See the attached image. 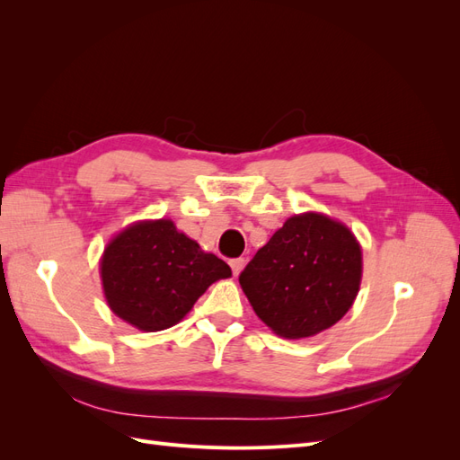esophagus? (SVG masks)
<instances>
[{"mask_svg":"<svg viewBox=\"0 0 460 460\" xmlns=\"http://www.w3.org/2000/svg\"><path fill=\"white\" fill-rule=\"evenodd\" d=\"M243 264H245V259H243V257H238V259H232V261H230V267H232L234 276L240 274V270L243 269Z\"/></svg>","mask_w":460,"mask_h":460,"instance_id":"obj_1","label":"esophagus"}]
</instances>
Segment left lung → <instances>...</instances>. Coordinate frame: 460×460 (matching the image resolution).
Here are the masks:
<instances>
[{"label": "left lung", "instance_id": "1", "mask_svg": "<svg viewBox=\"0 0 460 460\" xmlns=\"http://www.w3.org/2000/svg\"><path fill=\"white\" fill-rule=\"evenodd\" d=\"M363 276L353 232L320 213L294 215L240 274L257 316L288 340L311 338L351 309Z\"/></svg>", "mask_w": 460, "mask_h": 460}]
</instances>
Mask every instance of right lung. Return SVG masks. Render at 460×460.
<instances>
[{"instance_id": "add662e5", "label": "right lung", "mask_w": 460, "mask_h": 460, "mask_svg": "<svg viewBox=\"0 0 460 460\" xmlns=\"http://www.w3.org/2000/svg\"><path fill=\"white\" fill-rule=\"evenodd\" d=\"M100 269L111 311L142 332L178 324L208 286L232 276L225 261L169 218L124 228L105 247Z\"/></svg>"}]
</instances>
